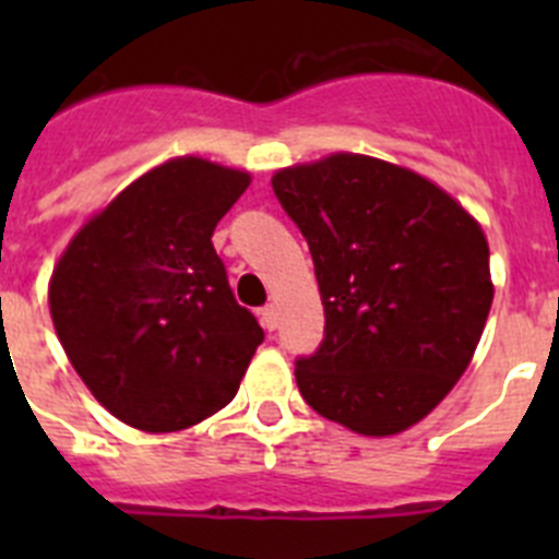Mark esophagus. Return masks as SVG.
Wrapping results in <instances>:
<instances>
[{"instance_id": "esophagus-1", "label": "esophagus", "mask_w": 559, "mask_h": 559, "mask_svg": "<svg viewBox=\"0 0 559 559\" xmlns=\"http://www.w3.org/2000/svg\"><path fill=\"white\" fill-rule=\"evenodd\" d=\"M260 322H263L265 330H276V324H280V313H276L274 305H265V308L260 310Z\"/></svg>"}]
</instances>
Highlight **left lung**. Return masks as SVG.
Listing matches in <instances>:
<instances>
[{"mask_svg": "<svg viewBox=\"0 0 559 559\" xmlns=\"http://www.w3.org/2000/svg\"><path fill=\"white\" fill-rule=\"evenodd\" d=\"M276 201L313 257L324 338L296 358L322 417L364 437L406 431L471 364L492 305L481 226L428 179L335 153L280 170Z\"/></svg>", "mask_w": 559, "mask_h": 559, "instance_id": "obj_1", "label": "left lung"}]
</instances>
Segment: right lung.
I'll return each mask as SVG.
<instances>
[{
  "label": "right lung",
  "mask_w": 559,
  "mask_h": 559,
  "mask_svg": "<svg viewBox=\"0 0 559 559\" xmlns=\"http://www.w3.org/2000/svg\"><path fill=\"white\" fill-rule=\"evenodd\" d=\"M249 173L153 167L88 221L49 283V313L83 383L128 426L190 428L237 394L265 333L229 288L212 231Z\"/></svg>",
  "instance_id": "obj_1"
}]
</instances>
